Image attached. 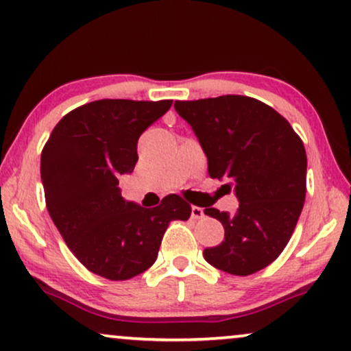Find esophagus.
Returning a JSON list of instances; mask_svg holds the SVG:
<instances>
[{
    "instance_id": "esophagus-1",
    "label": "esophagus",
    "mask_w": 351,
    "mask_h": 351,
    "mask_svg": "<svg viewBox=\"0 0 351 351\" xmlns=\"http://www.w3.org/2000/svg\"><path fill=\"white\" fill-rule=\"evenodd\" d=\"M203 217H204L203 209L198 208V206H192V219L198 221V219H203Z\"/></svg>"
}]
</instances>
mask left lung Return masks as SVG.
Returning <instances> with one entry per match:
<instances>
[{"label": "left lung", "instance_id": "left-lung-1", "mask_svg": "<svg viewBox=\"0 0 351 351\" xmlns=\"http://www.w3.org/2000/svg\"><path fill=\"white\" fill-rule=\"evenodd\" d=\"M208 158L213 179L229 180L239 198L235 215L206 208L224 226V240L206 248L211 266L250 276L284 252L306 197V152L297 132L256 98L222 95L176 101Z\"/></svg>", "mask_w": 351, "mask_h": 351}]
</instances>
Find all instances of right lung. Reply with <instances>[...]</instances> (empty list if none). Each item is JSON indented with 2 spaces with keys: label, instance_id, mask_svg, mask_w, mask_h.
<instances>
[{
  "label": "right lung",
  "instance_id": "add662e5",
  "mask_svg": "<svg viewBox=\"0 0 351 351\" xmlns=\"http://www.w3.org/2000/svg\"><path fill=\"white\" fill-rule=\"evenodd\" d=\"M171 106L172 99L82 104L58 122L43 147L49 216L74 256L104 279L127 280L152 267L169 222L192 215L179 195L147 209L125 202L117 186L138 161L140 135Z\"/></svg>",
  "mask_w": 351,
  "mask_h": 351
}]
</instances>
